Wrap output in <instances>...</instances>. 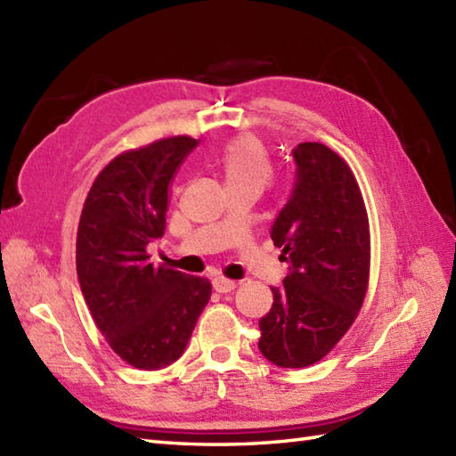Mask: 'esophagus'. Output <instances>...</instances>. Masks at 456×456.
Wrapping results in <instances>:
<instances>
[{
    "label": "esophagus",
    "instance_id": "1",
    "mask_svg": "<svg viewBox=\"0 0 456 456\" xmlns=\"http://www.w3.org/2000/svg\"><path fill=\"white\" fill-rule=\"evenodd\" d=\"M235 286H237L235 280H227L221 276L213 278V288H216V292H219V294H227V292H231V289H235Z\"/></svg>",
    "mask_w": 456,
    "mask_h": 456
}]
</instances>
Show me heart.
<instances>
[{
    "instance_id": "obj_1",
    "label": "heart",
    "mask_w": 456,
    "mask_h": 456,
    "mask_svg": "<svg viewBox=\"0 0 456 456\" xmlns=\"http://www.w3.org/2000/svg\"><path fill=\"white\" fill-rule=\"evenodd\" d=\"M217 167L221 168L227 186L231 183H256L265 188L273 174L265 144L255 134H239L231 139L217 157Z\"/></svg>"
}]
</instances>
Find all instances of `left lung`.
Masks as SVG:
<instances>
[{"label":"left lung","mask_w":456,"mask_h":456,"mask_svg":"<svg viewBox=\"0 0 456 456\" xmlns=\"http://www.w3.org/2000/svg\"><path fill=\"white\" fill-rule=\"evenodd\" d=\"M292 157L294 188L270 229L289 266L258 322V351L276 366L304 368L322 361L361 312L370 233L354 174L338 154L299 142Z\"/></svg>","instance_id":"left-lung-1"}]
</instances>
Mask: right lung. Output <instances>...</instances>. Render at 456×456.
Here are the masks:
<instances>
[{"mask_svg": "<svg viewBox=\"0 0 456 456\" xmlns=\"http://www.w3.org/2000/svg\"><path fill=\"white\" fill-rule=\"evenodd\" d=\"M196 147L170 137L119 154L82 209L76 273L86 305L113 351L142 370L178 361L211 296L209 280L157 268L149 256L167 229L170 182Z\"/></svg>", "mask_w": 456, "mask_h": 456, "instance_id": "add662e5", "label": "right lung"}]
</instances>
